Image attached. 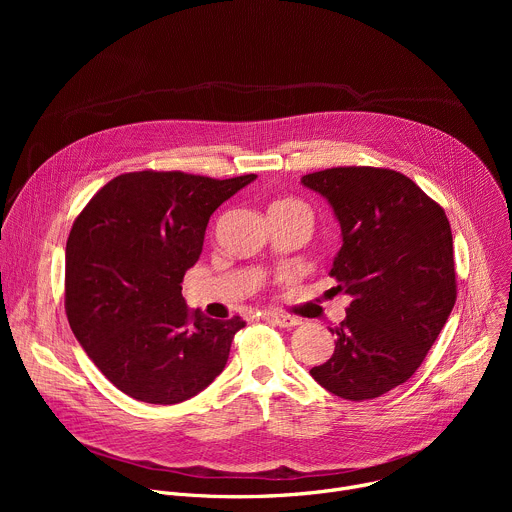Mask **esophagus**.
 <instances>
[{
	"label": "esophagus",
	"mask_w": 512,
	"mask_h": 512,
	"mask_svg": "<svg viewBox=\"0 0 512 512\" xmlns=\"http://www.w3.org/2000/svg\"><path fill=\"white\" fill-rule=\"evenodd\" d=\"M265 320L281 326V328H294L300 324V320L296 316H289V314H283V312H265L263 314Z\"/></svg>",
	"instance_id": "1"
}]
</instances>
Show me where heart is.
<instances>
[{"instance_id":"b5f03b06","label":"heart","mask_w":512,"mask_h":512,"mask_svg":"<svg viewBox=\"0 0 512 512\" xmlns=\"http://www.w3.org/2000/svg\"><path fill=\"white\" fill-rule=\"evenodd\" d=\"M273 206H302L300 202H296V200H289V198H285V200H277Z\"/></svg>"}]
</instances>
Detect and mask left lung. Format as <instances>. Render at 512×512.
<instances>
[{
	"instance_id": "1",
	"label": "left lung",
	"mask_w": 512,
	"mask_h": 512,
	"mask_svg": "<svg viewBox=\"0 0 512 512\" xmlns=\"http://www.w3.org/2000/svg\"><path fill=\"white\" fill-rule=\"evenodd\" d=\"M302 184L334 208L342 247L330 275L352 296L334 354L310 371L330 393L367 401L403 385L440 336L458 294L444 208L389 168L340 166Z\"/></svg>"
}]
</instances>
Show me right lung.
I'll return each instance as SVG.
<instances>
[{
  "instance_id": "add662e5",
  "label": "right lung",
  "mask_w": 512,
  "mask_h": 512,
  "mask_svg": "<svg viewBox=\"0 0 512 512\" xmlns=\"http://www.w3.org/2000/svg\"><path fill=\"white\" fill-rule=\"evenodd\" d=\"M255 178L129 172L107 182L72 223L66 318L97 369L125 395L174 405L223 373L245 322L192 312L180 283L200 257L210 214Z\"/></svg>"
}]
</instances>
